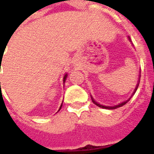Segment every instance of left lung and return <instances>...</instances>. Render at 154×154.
<instances>
[{
	"mask_svg": "<svg viewBox=\"0 0 154 154\" xmlns=\"http://www.w3.org/2000/svg\"><path fill=\"white\" fill-rule=\"evenodd\" d=\"M129 39H130V38H129ZM139 80H140V79H139ZM139 82H138L137 86H136V88L134 89V91L133 95L135 93V91H137V89H138V87H139ZM129 99H130V98H129ZM129 99L128 100H126V101H124V102H122V103H120V104H119V105H117V106H102V105H100L99 103H97V101H96V100H94L93 98L91 97V100H92V102H93L95 105H97V106L100 107V108H103V109H108V110H114V109H116V108H119V107H121V106H125V104L127 103L128 101H129Z\"/></svg>",
	"mask_w": 154,
	"mask_h": 154,
	"instance_id": "1",
	"label": "left lung"
}]
</instances>
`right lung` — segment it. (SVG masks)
<instances>
[{"label": "right lung", "instance_id": "add662e5", "mask_svg": "<svg viewBox=\"0 0 154 154\" xmlns=\"http://www.w3.org/2000/svg\"><path fill=\"white\" fill-rule=\"evenodd\" d=\"M67 74H65V76H64V77H63V83H64V82H65V81H66V78H67ZM62 106H63V103H62V105H61V106H60V108H59V110H58V111H59L61 108H62Z\"/></svg>", "mask_w": 154, "mask_h": 154}]
</instances>
